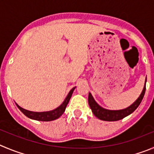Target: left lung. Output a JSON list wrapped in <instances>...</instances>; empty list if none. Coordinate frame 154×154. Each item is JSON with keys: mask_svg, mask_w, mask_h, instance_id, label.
<instances>
[{"mask_svg": "<svg viewBox=\"0 0 154 154\" xmlns=\"http://www.w3.org/2000/svg\"><path fill=\"white\" fill-rule=\"evenodd\" d=\"M146 81H145V86L143 87V91H142L141 94L140 95V97H138V99L133 104L131 105L129 107L126 108V109L122 110H116L115 111V110L105 109L102 108L101 106H99L95 102L93 97H92V95L90 93L88 97V102L90 109H92V112L94 114V116H97L100 120L108 121V122H115V121H119L124 119L125 117L128 116V115L131 114L138 107L139 105L141 103L142 100L143 98V96H144L145 90H146Z\"/></svg>", "mask_w": 154, "mask_h": 154, "instance_id": "8db88e82", "label": "left lung"}]
</instances>
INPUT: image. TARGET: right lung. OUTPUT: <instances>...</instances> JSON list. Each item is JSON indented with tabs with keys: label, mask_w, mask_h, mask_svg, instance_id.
Masks as SVG:
<instances>
[{
	"label": "right lung",
	"mask_w": 154,
	"mask_h": 154,
	"mask_svg": "<svg viewBox=\"0 0 154 154\" xmlns=\"http://www.w3.org/2000/svg\"><path fill=\"white\" fill-rule=\"evenodd\" d=\"M74 89H75V87H74L72 90L69 92L67 97H66L65 100L63 102L62 104H61L59 107H57V109L52 110V111L45 112H31L28 111V110L26 109H24L21 108L20 106H19L17 104V107L20 109V110L26 116H27V117L29 118V119H34V120L37 121H42V122H49V121L55 120V119H58V118L64 112L66 106H67L70 97L72 96V93L73 92H74Z\"/></svg>",
	"instance_id": "add662e5"
}]
</instances>
